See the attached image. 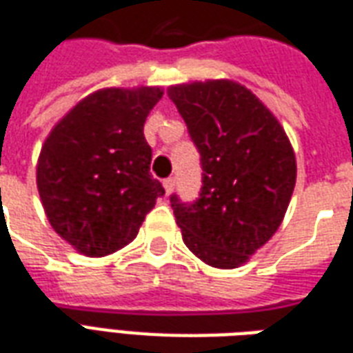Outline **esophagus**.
Here are the masks:
<instances>
[{
  "label": "esophagus",
  "mask_w": 353,
  "mask_h": 353,
  "mask_svg": "<svg viewBox=\"0 0 353 353\" xmlns=\"http://www.w3.org/2000/svg\"><path fill=\"white\" fill-rule=\"evenodd\" d=\"M162 185H164V191H166V194H172V191H174V185H176V179H174V177H168V179H164V181H162Z\"/></svg>",
  "instance_id": "1"
}]
</instances>
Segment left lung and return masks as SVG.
<instances>
[{"label":"left lung","instance_id":"8db88e82","mask_svg":"<svg viewBox=\"0 0 353 353\" xmlns=\"http://www.w3.org/2000/svg\"><path fill=\"white\" fill-rule=\"evenodd\" d=\"M202 164L194 202L170 196L185 245L215 268H236L283 221L295 189L293 147L278 119L229 79L168 88Z\"/></svg>","mask_w":353,"mask_h":353}]
</instances>
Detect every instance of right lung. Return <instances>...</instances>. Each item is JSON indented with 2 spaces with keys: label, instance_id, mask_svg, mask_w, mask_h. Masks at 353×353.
Listing matches in <instances>:
<instances>
[{
  "label": "right lung",
  "instance_id": "obj_1",
  "mask_svg": "<svg viewBox=\"0 0 353 353\" xmlns=\"http://www.w3.org/2000/svg\"><path fill=\"white\" fill-rule=\"evenodd\" d=\"M162 88H103L81 100L45 139L37 191L50 227L88 257L121 250L164 194L143 136Z\"/></svg>",
  "mask_w": 353,
  "mask_h": 353
}]
</instances>
